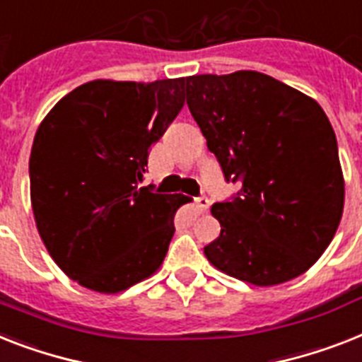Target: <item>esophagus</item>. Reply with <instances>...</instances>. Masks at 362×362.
<instances>
[{
	"instance_id": "obj_1",
	"label": "esophagus",
	"mask_w": 362,
	"mask_h": 362,
	"mask_svg": "<svg viewBox=\"0 0 362 362\" xmlns=\"http://www.w3.org/2000/svg\"><path fill=\"white\" fill-rule=\"evenodd\" d=\"M195 206H197V210H199V211H206L208 206H210V199H208V197H204V195L197 197Z\"/></svg>"
}]
</instances>
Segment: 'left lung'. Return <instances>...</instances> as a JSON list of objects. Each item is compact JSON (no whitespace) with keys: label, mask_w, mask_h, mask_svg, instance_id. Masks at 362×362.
I'll use <instances>...</instances> for the list:
<instances>
[{"label":"left lung","mask_w":362,"mask_h":362,"mask_svg":"<svg viewBox=\"0 0 362 362\" xmlns=\"http://www.w3.org/2000/svg\"><path fill=\"white\" fill-rule=\"evenodd\" d=\"M187 107L238 193L211 206L217 269L257 286L299 277L333 240L344 178L333 126L316 100L255 70L189 76Z\"/></svg>","instance_id":"8db88e82"}]
</instances>
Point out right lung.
<instances>
[{
    "label": "right lung",
    "instance_id": "add662e5",
    "mask_svg": "<svg viewBox=\"0 0 362 362\" xmlns=\"http://www.w3.org/2000/svg\"><path fill=\"white\" fill-rule=\"evenodd\" d=\"M184 81L95 79L38 126L29 158L35 221L49 257L81 286L122 292L163 262L187 197L139 184L148 148L184 107Z\"/></svg>",
    "mask_w": 362,
    "mask_h": 362
}]
</instances>
